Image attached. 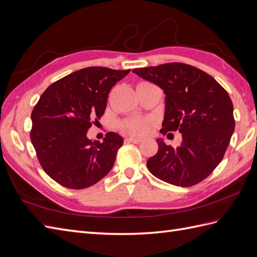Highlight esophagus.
<instances>
[{"label": "esophagus", "instance_id": "esophagus-1", "mask_svg": "<svg viewBox=\"0 0 257 257\" xmlns=\"http://www.w3.org/2000/svg\"><path fill=\"white\" fill-rule=\"evenodd\" d=\"M124 141L126 142H130V143H140L142 140L141 139H139V138H134V137H128V138H126V139H124Z\"/></svg>", "mask_w": 257, "mask_h": 257}]
</instances>
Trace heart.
Listing matches in <instances>:
<instances>
[{
  "mask_svg": "<svg viewBox=\"0 0 257 257\" xmlns=\"http://www.w3.org/2000/svg\"><path fill=\"white\" fill-rule=\"evenodd\" d=\"M119 127L126 134L134 136H146L151 130V121L147 119H134L121 121Z\"/></svg>",
  "mask_w": 257,
  "mask_h": 257,
  "instance_id": "heart-1",
  "label": "heart"
}]
</instances>
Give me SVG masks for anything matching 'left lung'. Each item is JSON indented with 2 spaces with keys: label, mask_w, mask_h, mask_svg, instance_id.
Wrapping results in <instances>:
<instances>
[{
  "label": "left lung",
  "mask_w": 257,
  "mask_h": 257,
  "mask_svg": "<svg viewBox=\"0 0 257 257\" xmlns=\"http://www.w3.org/2000/svg\"><path fill=\"white\" fill-rule=\"evenodd\" d=\"M133 72L159 85L166 94L161 133L182 135L178 147L163 140L147 166L156 178L178 187H191L214 172L222 161L234 130L233 105L215 79L194 66L167 63Z\"/></svg>",
  "instance_id": "left-lung-1"
}]
</instances>
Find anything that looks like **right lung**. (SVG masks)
<instances>
[{
    "mask_svg": "<svg viewBox=\"0 0 257 257\" xmlns=\"http://www.w3.org/2000/svg\"><path fill=\"white\" fill-rule=\"evenodd\" d=\"M128 70L87 67L47 88L31 113L30 139L41 167L69 189L95 185L113 167L123 140L114 133L91 141L88 129L103 116L108 93Z\"/></svg>",
    "mask_w": 257,
    "mask_h": 257,
    "instance_id": "right-lung-1",
    "label": "right lung"
}]
</instances>
